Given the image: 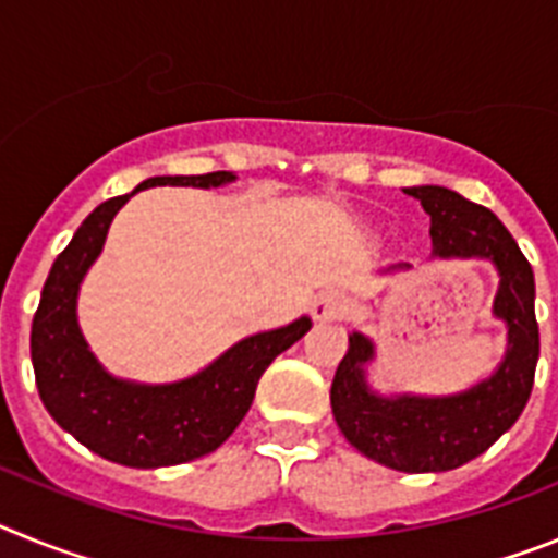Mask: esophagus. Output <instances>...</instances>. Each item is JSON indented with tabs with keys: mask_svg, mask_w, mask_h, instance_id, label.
I'll use <instances>...</instances> for the list:
<instances>
[{
	"mask_svg": "<svg viewBox=\"0 0 558 558\" xmlns=\"http://www.w3.org/2000/svg\"><path fill=\"white\" fill-rule=\"evenodd\" d=\"M340 310H343V295H340L338 290H324V293L315 295L313 315L318 322H329V318H335Z\"/></svg>",
	"mask_w": 558,
	"mask_h": 558,
	"instance_id": "34e87169",
	"label": "esophagus"
}]
</instances>
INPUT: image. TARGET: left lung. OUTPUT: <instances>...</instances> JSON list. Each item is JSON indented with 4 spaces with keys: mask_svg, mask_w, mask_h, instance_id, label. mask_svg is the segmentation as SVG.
Returning <instances> with one entry per match:
<instances>
[{
    "mask_svg": "<svg viewBox=\"0 0 558 558\" xmlns=\"http://www.w3.org/2000/svg\"><path fill=\"white\" fill-rule=\"evenodd\" d=\"M430 215L433 254L486 256L500 270L495 315L509 327V354L495 377L445 399H379L363 383L372 343L354 332L332 379L335 422L349 445L399 472H447L489 450L520 418L534 388L539 324L534 313V270L514 236L486 206L445 186H413Z\"/></svg>",
    "mask_w": 558,
    "mask_h": 558,
    "instance_id": "8db88e82",
    "label": "left lung"
}]
</instances>
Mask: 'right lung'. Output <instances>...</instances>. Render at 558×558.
<instances>
[{"label":"right lung","instance_id":"add662e5","mask_svg":"<svg viewBox=\"0 0 558 558\" xmlns=\"http://www.w3.org/2000/svg\"><path fill=\"white\" fill-rule=\"evenodd\" d=\"M234 175H156L147 186H220ZM131 192V195H133ZM131 195L97 206L58 254L33 315L29 354L49 416L100 458L136 470L175 466L218 450L254 402L256 383L276 354L310 329V318L240 340L201 374L172 386H133L108 377L77 329V288L106 243L108 226Z\"/></svg>","mask_w":558,"mask_h":558}]
</instances>
